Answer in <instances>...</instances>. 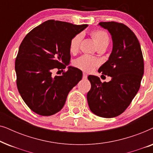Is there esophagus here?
Segmentation results:
<instances>
[{
	"instance_id": "obj_1",
	"label": "esophagus",
	"mask_w": 153,
	"mask_h": 153,
	"mask_svg": "<svg viewBox=\"0 0 153 153\" xmlns=\"http://www.w3.org/2000/svg\"><path fill=\"white\" fill-rule=\"evenodd\" d=\"M88 78V76H87V74H85V73H83V79H86Z\"/></svg>"
}]
</instances>
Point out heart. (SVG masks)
<instances>
[{
	"label": "heart",
	"instance_id": "heart-1",
	"mask_svg": "<svg viewBox=\"0 0 153 153\" xmlns=\"http://www.w3.org/2000/svg\"><path fill=\"white\" fill-rule=\"evenodd\" d=\"M91 36L95 42L98 48L107 47L109 43V36L108 33L104 30H95L91 33ZM82 35L77 34L73 37L70 42V51L71 53H75L79 51ZM100 61L91 56L84 55L81 56L75 60L74 65L77 68L86 72H91L97 65H99Z\"/></svg>",
	"mask_w": 153,
	"mask_h": 153
}]
</instances>
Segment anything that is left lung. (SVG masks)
Wrapping results in <instances>:
<instances>
[{"instance_id":"1","label":"left lung","mask_w":153,"mask_h":153,"mask_svg":"<svg viewBox=\"0 0 153 153\" xmlns=\"http://www.w3.org/2000/svg\"><path fill=\"white\" fill-rule=\"evenodd\" d=\"M112 37L113 49L108 60L98 72L111 77L101 82L98 76L89 75L91 88L87 94L90 109L102 118H114L128 107L139 91L144 72L143 58L137 36L125 24L100 22Z\"/></svg>"}]
</instances>
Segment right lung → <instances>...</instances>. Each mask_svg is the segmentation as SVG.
<instances>
[{
	"mask_svg": "<svg viewBox=\"0 0 153 153\" xmlns=\"http://www.w3.org/2000/svg\"><path fill=\"white\" fill-rule=\"evenodd\" d=\"M87 26L48 20L23 39L15 60L16 85L33 111L44 116L60 111L69 92L81 80L82 72L72 66L59 76L53 77L51 72L70 63L71 39Z\"/></svg>",
	"mask_w": 153,
	"mask_h": 153,
	"instance_id": "add662e5",
	"label": "right lung"
}]
</instances>
